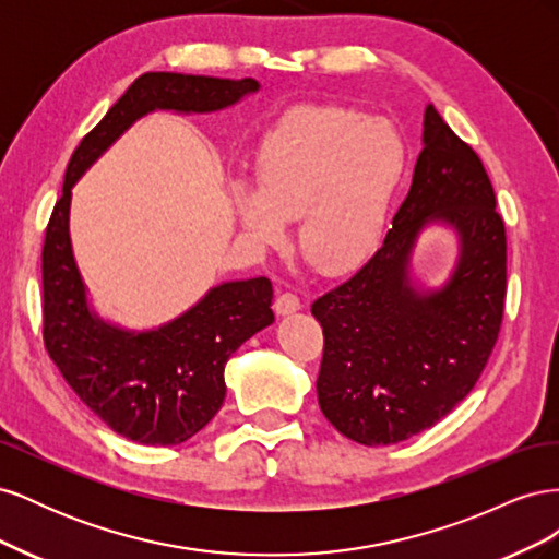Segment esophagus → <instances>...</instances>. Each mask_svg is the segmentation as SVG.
<instances>
[{"mask_svg": "<svg viewBox=\"0 0 559 559\" xmlns=\"http://www.w3.org/2000/svg\"><path fill=\"white\" fill-rule=\"evenodd\" d=\"M298 310H300L298 296H294V294H280V296H277V300H275V312H277L280 317L294 314V312H298Z\"/></svg>", "mask_w": 559, "mask_h": 559, "instance_id": "34e87169", "label": "esophagus"}]
</instances>
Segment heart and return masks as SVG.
<instances>
[{"label": "heart", "instance_id": "b5f03b06", "mask_svg": "<svg viewBox=\"0 0 559 559\" xmlns=\"http://www.w3.org/2000/svg\"><path fill=\"white\" fill-rule=\"evenodd\" d=\"M408 167L396 123L341 105H306L270 128L253 160L257 191L233 186V210L259 247L284 240L296 218V247L317 273L359 270L384 235Z\"/></svg>", "mask_w": 559, "mask_h": 559}]
</instances>
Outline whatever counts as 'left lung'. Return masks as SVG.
<instances>
[{
  "mask_svg": "<svg viewBox=\"0 0 559 559\" xmlns=\"http://www.w3.org/2000/svg\"><path fill=\"white\" fill-rule=\"evenodd\" d=\"M429 225L457 238L438 287L412 275ZM506 298V230L480 158L425 109L408 198L359 273L312 302L324 329L319 408L361 445H392L433 427L476 386L492 354Z\"/></svg>",
  "mask_w": 559,
  "mask_h": 559,
  "instance_id": "1",
  "label": "left lung"
}]
</instances>
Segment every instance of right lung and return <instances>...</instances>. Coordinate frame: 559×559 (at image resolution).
<instances>
[{
  "instance_id": "add662e5",
  "label": "right lung",
  "mask_w": 559,
  "mask_h": 559,
  "mask_svg": "<svg viewBox=\"0 0 559 559\" xmlns=\"http://www.w3.org/2000/svg\"><path fill=\"white\" fill-rule=\"evenodd\" d=\"M261 91L257 79L146 72L81 140L46 228L44 343L76 396L109 429L142 445H179L218 413L233 352L275 321L265 277L222 282L156 329L99 317L72 249V189L88 167L151 111L214 114Z\"/></svg>"
}]
</instances>
